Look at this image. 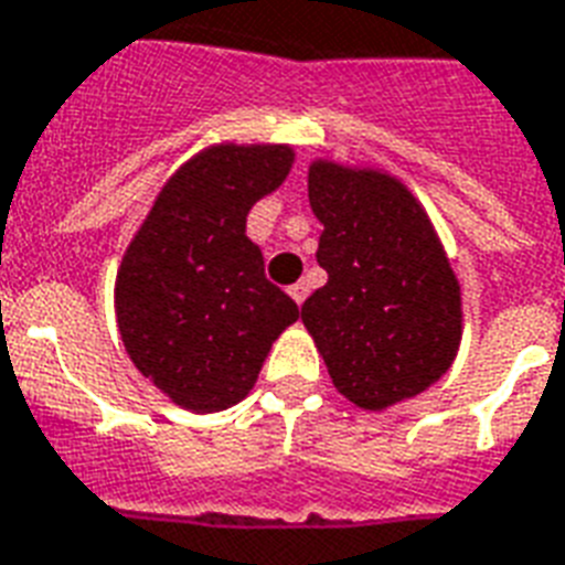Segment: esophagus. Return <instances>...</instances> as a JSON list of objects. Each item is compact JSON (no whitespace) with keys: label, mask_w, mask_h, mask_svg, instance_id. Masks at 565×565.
<instances>
[{"label":"esophagus","mask_w":565,"mask_h":565,"mask_svg":"<svg viewBox=\"0 0 565 565\" xmlns=\"http://www.w3.org/2000/svg\"><path fill=\"white\" fill-rule=\"evenodd\" d=\"M288 295H291V300H295V303H303V300H307V295H309V286L307 282H295V286L288 288Z\"/></svg>","instance_id":"obj_1"}]
</instances>
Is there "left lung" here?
I'll return each instance as SVG.
<instances>
[{
	"instance_id": "1",
	"label": "left lung",
	"mask_w": 565,
	"mask_h": 565,
	"mask_svg": "<svg viewBox=\"0 0 565 565\" xmlns=\"http://www.w3.org/2000/svg\"><path fill=\"white\" fill-rule=\"evenodd\" d=\"M307 178L328 282L300 321L333 387L358 408L387 411L431 387L459 354V277L402 178L328 157H316Z\"/></svg>"
}]
</instances>
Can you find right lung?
Returning a JSON list of instances; mask_svg holds the SVG:
<instances>
[{"label":"right lung","mask_w":565,"mask_h":565,"mask_svg":"<svg viewBox=\"0 0 565 565\" xmlns=\"http://www.w3.org/2000/svg\"><path fill=\"white\" fill-rule=\"evenodd\" d=\"M295 148L217 142L169 175L116 274L127 358L193 414L237 405L298 303L265 277L247 214L291 172Z\"/></svg>","instance_id":"obj_1"}]
</instances>
